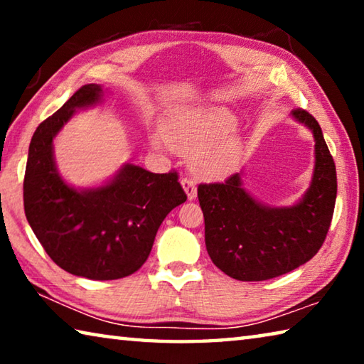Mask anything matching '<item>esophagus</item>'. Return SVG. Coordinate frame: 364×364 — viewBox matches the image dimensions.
Returning a JSON list of instances; mask_svg holds the SVG:
<instances>
[{"label":"esophagus","mask_w":364,"mask_h":364,"mask_svg":"<svg viewBox=\"0 0 364 364\" xmlns=\"http://www.w3.org/2000/svg\"><path fill=\"white\" fill-rule=\"evenodd\" d=\"M181 186L184 189V193H186L188 199L189 200H194L196 196H197V188H196V183L191 180V178H183L181 180Z\"/></svg>","instance_id":"obj_1"}]
</instances>
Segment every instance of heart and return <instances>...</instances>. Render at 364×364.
Instances as JSON below:
<instances>
[{
    "instance_id": "obj_1",
    "label": "heart",
    "mask_w": 364,
    "mask_h": 364,
    "mask_svg": "<svg viewBox=\"0 0 364 364\" xmlns=\"http://www.w3.org/2000/svg\"><path fill=\"white\" fill-rule=\"evenodd\" d=\"M236 125L225 109H189L171 114L164 123V138L171 149L193 156L191 168L205 180L230 175L241 154V141L230 132Z\"/></svg>"
}]
</instances>
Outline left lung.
Here are the masks:
<instances>
[{
	"instance_id": "1",
	"label": "left lung",
	"mask_w": 364,
	"mask_h": 364,
	"mask_svg": "<svg viewBox=\"0 0 364 364\" xmlns=\"http://www.w3.org/2000/svg\"><path fill=\"white\" fill-rule=\"evenodd\" d=\"M291 115L315 138V170L297 204H263L244 189L241 173L197 188L208 255L234 279L264 281L299 268L318 254L329 231L337 196L334 159L315 117L304 109Z\"/></svg>"
}]
</instances>
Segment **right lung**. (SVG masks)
<instances>
[{
    "mask_svg": "<svg viewBox=\"0 0 364 364\" xmlns=\"http://www.w3.org/2000/svg\"><path fill=\"white\" fill-rule=\"evenodd\" d=\"M101 85L80 88L40 123L28 147L23 208L51 260L67 273L109 281L133 274L151 254L159 226L186 200L176 171L151 173L133 164L107 183L77 189L59 175L53 143L80 109L102 102Z\"/></svg>",
    "mask_w": 364,
    "mask_h": 364,
    "instance_id": "obj_1",
    "label": "right lung"
}]
</instances>
